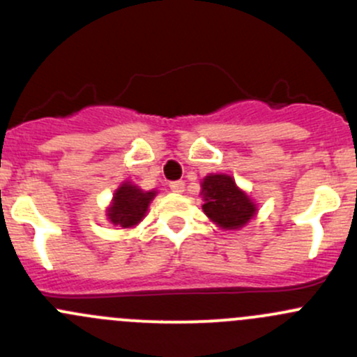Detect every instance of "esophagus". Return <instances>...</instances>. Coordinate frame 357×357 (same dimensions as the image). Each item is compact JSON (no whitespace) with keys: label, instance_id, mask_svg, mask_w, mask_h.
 I'll use <instances>...</instances> for the list:
<instances>
[{"label":"esophagus","instance_id":"1","mask_svg":"<svg viewBox=\"0 0 357 357\" xmlns=\"http://www.w3.org/2000/svg\"><path fill=\"white\" fill-rule=\"evenodd\" d=\"M169 188L174 193H183L185 192V181H172L171 185H169Z\"/></svg>","mask_w":357,"mask_h":357}]
</instances>
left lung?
<instances>
[{
    "label": "left lung",
    "instance_id": "left-lung-1",
    "mask_svg": "<svg viewBox=\"0 0 357 357\" xmlns=\"http://www.w3.org/2000/svg\"><path fill=\"white\" fill-rule=\"evenodd\" d=\"M205 215L221 229H240L257 214V204L229 174H208L202 179Z\"/></svg>",
    "mask_w": 357,
    "mask_h": 357
}]
</instances>
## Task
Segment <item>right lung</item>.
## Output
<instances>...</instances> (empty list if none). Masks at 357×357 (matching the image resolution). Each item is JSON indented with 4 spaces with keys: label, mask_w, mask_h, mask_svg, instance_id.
Returning <instances> with one entry per match:
<instances>
[{
    "label": "right lung",
    "mask_w": 357,
    "mask_h": 357,
    "mask_svg": "<svg viewBox=\"0 0 357 357\" xmlns=\"http://www.w3.org/2000/svg\"><path fill=\"white\" fill-rule=\"evenodd\" d=\"M155 195V190L143 192L135 183L124 181L115 190L110 205L107 207V219L122 229L135 228L143 221Z\"/></svg>",
    "instance_id": "add662e5"
}]
</instances>
